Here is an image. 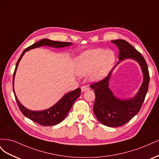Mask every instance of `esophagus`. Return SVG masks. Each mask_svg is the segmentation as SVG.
Wrapping results in <instances>:
<instances>
[{"label":"esophagus","instance_id":"obj_1","mask_svg":"<svg viewBox=\"0 0 159 159\" xmlns=\"http://www.w3.org/2000/svg\"><path fill=\"white\" fill-rule=\"evenodd\" d=\"M81 91H82V92H84V91H87L88 89H89V88L88 87V86H86V85H83L82 87H81Z\"/></svg>","mask_w":159,"mask_h":159}]
</instances>
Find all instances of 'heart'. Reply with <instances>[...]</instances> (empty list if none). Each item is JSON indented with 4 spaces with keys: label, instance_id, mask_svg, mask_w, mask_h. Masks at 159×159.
Returning a JSON list of instances; mask_svg holds the SVG:
<instances>
[{
    "label": "heart",
    "instance_id": "obj_1",
    "mask_svg": "<svg viewBox=\"0 0 159 159\" xmlns=\"http://www.w3.org/2000/svg\"><path fill=\"white\" fill-rule=\"evenodd\" d=\"M115 61V53L111 50L93 49L82 53L77 60L78 74L85 75L91 72V78L100 80L107 75Z\"/></svg>",
    "mask_w": 159,
    "mask_h": 159
}]
</instances>
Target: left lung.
<instances>
[{
    "label": "left lung",
    "instance_id": "obj_1",
    "mask_svg": "<svg viewBox=\"0 0 159 159\" xmlns=\"http://www.w3.org/2000/svg\"><path fill=\"white\" fill-rule=\"evenodd\" d=\"M111 42L119 50V62L127 58L137 61L144 76L138 94L131 99L120 100L115 98L109 89V80L112 70L103 80L90 85L95 95L93 112L96 117L104 125L117 127L129 122L140 111L147 93L150 76L147 62L140 52L124 40H111Z\"/></svg>",
    "mask_w": 159,
    "mask_h": 159
}]
</instances>
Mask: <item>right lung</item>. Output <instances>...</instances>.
<instances>
[{
    "mask_svg": "<svg viewBox=\"0 0 159 159\" xmlns=\"http://www.w3.org/2000/svg\"><path fill=\"white\" fill-rule=\"evenodd\" d=\"M71 44V42H59V41H53L49 39H42L40 41H38L34 44L30 46L29 47L24 50L22 53L20 57H19L17 63L16 65L15 70H14L13 74V80H12V85H14V75H15L16 70L17 66L18 65L19 61L21 60L22 56L26 52L35 48L40 47L42 46H49L51 47L55 48H61L64 46H68ZM13 92L15 96V99L18 106L20 109L22 113L28 117V119H31L32 121H34L36 123H38L43 126H52L55 125L61 122L66 117V115L69 113L70 109L71 108L75 101L78 99L81 94V89L77 88L76 89L69 92L68 93L66 94L63 98H62L58 102L56 103L54 106L51 108L46 109L44 111H34L26 109L20 103L18 99H17L16 96L14 93V87H13Z\"/></svg>",
    "mask_w": 159,
    "mask_h": 159,
    "instance_id": "add662e5",
    "label": "right lung"
}]
</instances>
